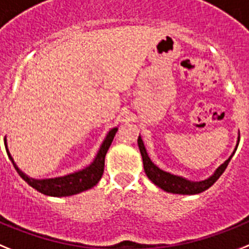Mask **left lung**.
<instances>
[{
    "instance_id": "obj_1",
    "label": "left lung",
    "mask_w": 249,
    "mask_h": 249,
    "mask_svg": "<svg viewBox=\"0 0 249 249\" xmlns=\"http://www.w3.org/2000/svg\"><path fill=\"white\" fill-rule=\"evenodd\" d=\"M138 145H139L140 153H142L144 170H145V174L148 176V178L150 179L155 185H158L159 188L165 190V192L176 194H198L204 192V190H207L208 188H211L212 185L214 184L215 181L218 180V178L223 174V172L226 170L227 166H228V163L231 161V159H232L233 154H234V153H233L222 165L218 166V169L215 170L214 174L212 177H209L208 179H205V180L202 181H189L187 180V179L181 178V177L173 176L170 173H166L164 172V170L159 169V168L150 160V158L148 157V153H146L145 150L144 142H142V138L140 137L138 138Z\"/></svg>"
}]
</instances>
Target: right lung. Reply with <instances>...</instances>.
<instances>
[{"instance_id": "obj_1", "label": "right lung", "mask_w": 249, "mask_h": 249, "mask_svg": "<svg viewBox=\"0 0 249 249\" xmlns=\"http://www.w3.org/2000/svg\"><path fill=\"white\" fill-rule=\"evenodd\" d=\"M116 131H118V127H114L109 131V134L107 135L104 142L101 144L100 150L98 151V155L95 158V160L92 161L89 166H86L85 169L80 170V172L72 173V174H69V176L65 177H59V178L53 179H32L26 176L25 173L21 172L17 165L15 164L14 159L11 157L10 151L7 149V144H6L5 139V146L6 151H7V155L10 158V160L14 164L15 169L17 170L18 176L23 179V180L27 183L29 185H31L32 188H35L36 190H38L40 193L46 194V196H73V194L81 193L84 190H88L90 188H92L94 185L98 184V181L100 180L101 177H103L104 173V165H105V155H107V150H109L110 145H111V142L115 137Z\"/></svg>"}]
</instances>
